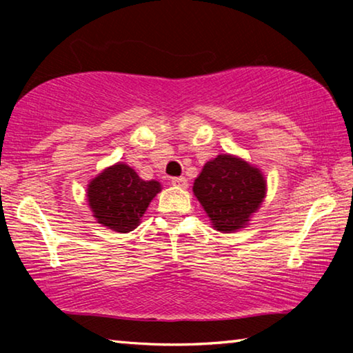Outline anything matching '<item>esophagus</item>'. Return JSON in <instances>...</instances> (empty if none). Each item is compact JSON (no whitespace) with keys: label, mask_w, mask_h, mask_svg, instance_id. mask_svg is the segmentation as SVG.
Listing matches in <instances>:
<instances>
[{"label":"esophagus","mask_w":353,"mask_h":353,"mask_svg":"<svg viewBox=\"0 0 353 353\" xmlns=\"http://www.w3.org/2000/svg\"><path fill=\"white\" fill-rule=\"evenodd\" d=\"M171 183L176 185V187H181V188H187V179L185 177H171Z\"/></svg>","instance_id":"1"}]
</instances>
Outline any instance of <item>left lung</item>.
<instances>
[{"label": "left lung", "instance_id": "obj_1", "mask_svg": "<svg viewBox=\"0 0 353 353\" xmlns=\"http://www.w3.org/2000/svg\"><path fill=\"white\" fill-rule=\"evenodd\" d=\"M193 191L214 229L230 234L246 225L250 214L260 207L266 182L254 166L224 154L204 165Z\"/></svg>", "mask_w": 353, "mask_h": 353}]
</instances>
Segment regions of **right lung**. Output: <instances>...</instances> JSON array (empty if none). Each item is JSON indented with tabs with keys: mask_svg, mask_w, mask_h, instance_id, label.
I'll return each mask as SVG.
<instances>
[{
	"mask_svg": "<svg viewBox=\"0 0 353 353\" xmlns=\"http://www.w3.org/2000/svg\"><path fill=\"white\" fill-rule=\"evenodd\" d=\"M159 191V182L143 181L130 166L117 163L93 179L87 198L99 224L126 234L139 225Z\"/></svg>",
	"mask_w": 353,
	"mask_h": 353,
	"instance_id": "1",
	"label": "right lung"
}]
</instances>
